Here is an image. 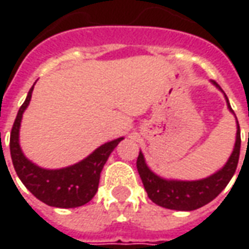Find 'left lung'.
Returning <instances> with one entry per match:
<instances>
[{"instance_id":"1","label":"left lung","mask_w":249,"mask_h":249,"mask_svg":"<svg viewBox=\"0 0 249 249\" xmlns=\"http://www.w3.org/2000/svg\"><path fill=\"white\" fill-rule=\"evenodd\" d=\"M212 84L216 86L219 90H222L215 80H212ZM226 101H227L229 109L233 112L227 97H226ZM240 147H241V137H240V126L237 122L234 149L225 166L219 172L213 173L212 176L202 178V180H196V181L162 178L147 166L144 155L141 152L137 158V170L142 180L144 188L152 202L167 209H175V211H194L209 204L212 199H215L229 184V181L234 176L235 169H237V163L240 158Z\"/></svg>"}]
</instances>
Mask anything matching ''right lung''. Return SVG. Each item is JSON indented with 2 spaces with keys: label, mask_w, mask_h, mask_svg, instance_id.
Masks as SVG:
<instances>
[{
  "label": "right lung",
  "mask_w": 249,
  "mask_h": 249,
  "mask_svg": "<svg viewBox=\"0 0 249 249\" xmlns=\"http://www.w3.org/2000/svg\"><path fill=\"white\" fill-rule=\"evenodd\" d=\"M33 89L34 86L29 91L22 107L19 108L11 131L9 148L16 175L22 180L26 188L47 205L55 208H77L84 205L95 196L100 183L101 170L109 158L110 152L123 137L105 142L87 158L72 166L62 169H43L34 165L32 160L24 157L19 145L20 122L24 109L30 104Z\"/></svg>",
  "instance_id": "right-lung-1"
}]
</instances>
